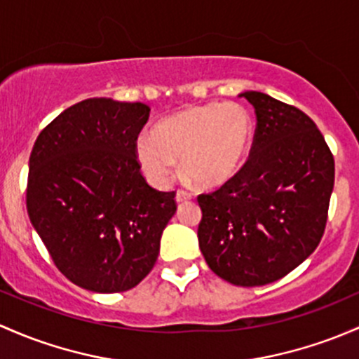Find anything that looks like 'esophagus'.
<instances>
[{"label":"esophagus","mask_w":359,"mask_h":359,"mask_svg":"<svg viewBox=\"0 0 359 359\" xmlns=\"http://www.w3.org/2000/svg\"><path fill=\"white\" fill-rule=\"evenodd\" d=\"M191 198H192L191 192H187V191H184V189H177V192H175V199H177V203L189 201Z\"/></svg>","instance_id":"1"}]
</instances>
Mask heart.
I'll use <instances>...</instances> for the list:
<instances>
[{"label":"heart","mask_w":359,"mask_h":359,"mask_svg":"<svg viewBox=\"0 0 359 359\" xmlns=\"http://www.w3.org/2000/svg\"><path fill=\"white\" fill-rule=\"evenodd\" d=\"M252 135V118L237 103L191 107L139 135L135 160L151 184L167 186L180 158L184 175L199 186H220L236 175Z\"/></svg>","instance_id":"b5f03b06"}]
</instances>
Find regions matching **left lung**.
I'll return each instance as SVG.
<instances>
[{"instance_id":"obj_1","label":"left lung","mask_w":359,"mask_h":359,"mask_svg":"<svg viewBox=\"0 0 359 359\" xmlns=\"http://www.w3.org/2000/svg\"><path fill=\"white\" fill-rule=\"evenodd\" d=\"M256 113L246 163L198 196L199 248L218 277L256 287L285 277L325 232L334 154L315 122L265 93H243Z\"/></svg>"}]
</instances>
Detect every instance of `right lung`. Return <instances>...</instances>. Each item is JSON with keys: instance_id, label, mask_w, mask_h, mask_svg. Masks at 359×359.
Returning a JSON list of instances; mask_svg holds the SVG:
<instances>
[{"instance_id": "1", "label": "right lung", "mask_w": 359, "mask_h": 359, "mask_svg": "<svg viewBox=\"0 0 359 359\" xmlns=\"http://www.w3.org/2000/svg\"><path fill=\"white\" fill-rule=\"evenodd\" d=\"M144 103L89 97L37 135L27 213L56 269L93 292H123L153 270L175 192L151 187L135 160Z\"/></svg>"}]
</instances>
